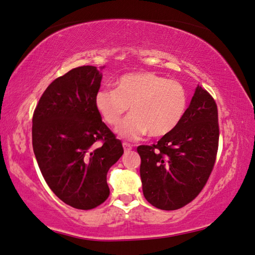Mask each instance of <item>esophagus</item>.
<instances>
[{
    "instance_id": "obj_1",
    "label": "esophagus",
    "mask_w": 255,
    "mask_h": 255,
    "mask_svg": "<svg viewBox=\"0 0 255 255\" xmlns=\"http://www.w3.org/2000/svg\"><path fill=\"white\" fill-rule=\"evenodd\" d=\"M123 146H124L125 152H129V150H131V148H132V146L129 144V143H126V141H125V143H123Z\"/></svg>"
}]
</instances>
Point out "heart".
I'll list each match as a JSON object with an SVG mask.
<instances>
[{
	"instance_id": "b5f03b06",
	"label": "heart",
	"mask_w": 255,
	"mask_h": 255,
	"mask_svg": "<svg viewBox=\"0 0 255 255\" xmlns=\"http://www.w3.org/2000/svg\"><path fill=\"white\" fill-rule=\"evenodd\" d=\"M97 110L109 126H117L130 109L131 115L117 128L120 137L139 139L169 135L182 122L188 109V94L178 81L154 72H135L120 76L116 90H99Z\"/></svg>"
}]
</instances>
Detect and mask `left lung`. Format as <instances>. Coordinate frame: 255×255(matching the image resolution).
<instances>
[{
	"label": "left lung",
	"instance_id": "obj_1",
	"mask_svg": "<svg viewBox=\"0 0 255 255\" xmlns=\"http://www.w3.org/2000/svg\"><path fill=\"white\" fill-rule=\"evenodd\" d=\"M218 139L217 105L207 90L197 86L179 126L157 144L137 147L145 199L163 210L191 202L214 169Z\"/></svg>",
	"mask_w": 255,
	"mask_h": 255
}]
</instances>
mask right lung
Here are the masks:
<instances>
[{
	"label": "right lung",
	"mask_w": 255,
	"mask_h": 255,
	"mask_svg": "<svg viewBox=\"0 0 255 255\" xmlns=\"http://www.w3.org/2000/svg\"><path fill=\"white\" fill-rule=\"evenodd\" d=\"M101 80L96 66L73 68L48 85L32 116L33 153L46 183L82 210L108 199L107 173L124 154L94 103Z\"/></svg>",
	"instance_id": "obj_1"
}]
</instances>
